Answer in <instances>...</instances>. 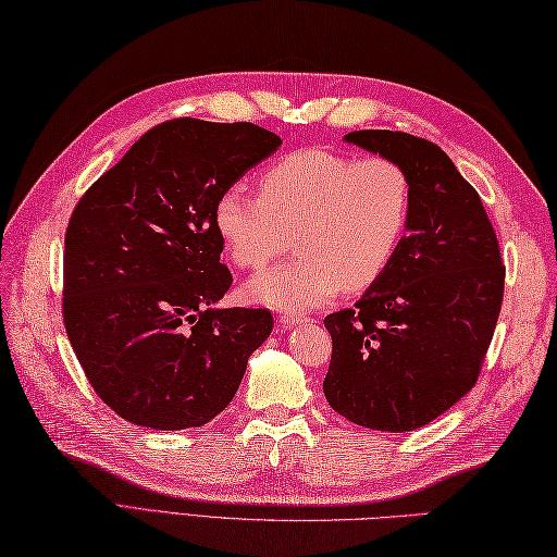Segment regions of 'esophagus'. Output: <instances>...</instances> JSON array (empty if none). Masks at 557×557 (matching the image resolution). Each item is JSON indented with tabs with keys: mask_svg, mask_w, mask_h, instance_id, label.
I'll list each match as a JSON object with an SVG mask.
<instances>
[{
	"mask_svg": "<svg viewBox=\"0 0 557 557\" xmlns=\"http://www.w3.org/2000/svg\"><path fill=\"white\" fill-rule=\"evenodd\" d=\"M307 321H309V317H305V314H281L278 317L281 325H300V323H307Z\"/></svg>",
	"mask_w": 557,
	"mask_h": 557,
	"instance_id": "esophagus-1",
	"label": "esophagus"
}]
</instances>
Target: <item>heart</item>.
I'll use <instances>...</instances> for the list:
<instances>
[{
  "instance_id": "obj_1",
  "label": "heart",
  "mask_w": 557,
  "mask_h": 557,
  "mask_svg": "<svg viewBox=\"0 0 557 557\" xmlns=\"http://www.w3.org/2000/svg\"><path fill=\"white\" fill-rule=\"evenodd\" d=\"M262 194L243 184L216 198L214 226L238 269H262L286 248L297 257L248 281V297L278 311L331 302L343 288L381 278L406 236L411 176L392 158H357L333 148H300L271 165Z\"/></svg>"
}]
</instances>
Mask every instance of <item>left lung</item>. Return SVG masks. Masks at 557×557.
<instances>
[{"mask_svg":"<svg viewBox=\"0 0 557 557\" xmlns=\"http://www.w3.org/2000/svg\"><path fill=\"white\" fill-rule=\"evenodd\" d=\"M345 141L404 165L413 210L385 274L355 309L323 319L333 337L323 395L361 428L409 432L478 381L506 267L478 191L437 144L389 129L349 132Z\"/></svg>","mask_w":557,"mask_h":557,"instance_id":"8db88e82","label":"left lung"}]
</instances>
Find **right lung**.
Wrapping results in <instances>:
<instances>
[{
  "label": "right lung",
  "mask_w": 557,
  "mask_h": 557,
  "mask_svg": "<svg viewBox=\"0 0 557 557\" xmlns=\"http://www.w3.org/2000/svg\"><path fill=\"white\" fill-rule=\"evenodd\" d=\"M281 146L252 122L168 120L79 198L65 232L63 321L94 392L134 425L222 413L274 319L232 288L216 198Z\"/></svg>",
  "instance_id": "add662e5"
}]
</instances>
